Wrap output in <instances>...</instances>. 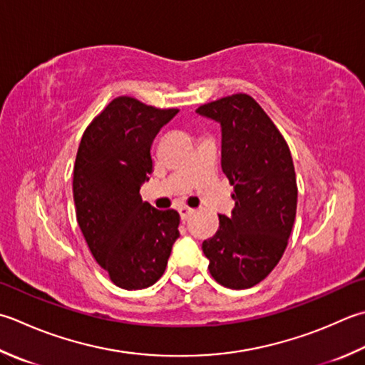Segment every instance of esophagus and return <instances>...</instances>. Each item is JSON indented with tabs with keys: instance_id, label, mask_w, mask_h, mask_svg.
I'll return each mask as SVG.
<instances>
[{
	"instance_id": "1",
	"label": "esophagus",
	"mask_w": 365,
	"mask_h": 365,
	"mask_svg": "<svg viewBox=\"0 0 365 365\" xmlns=\"http://www.w3.org/2000/svg\"><path fill=\"white\" fill-rule=\"evenodd\" d=\"M178 213H180V218L183 221H187L192 213H195V209H190V207H180V209H178Z\"/></svg>"
}]
</instances>
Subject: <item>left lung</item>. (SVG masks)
Instances as JSON below:
<instances>
[{
  "mask_svg": "<svg viewBox=\"0 0 365 365\" xmlns=\"http://www.w3.org/2000/svg\"><path fill=\"white\" fill-rule=\"evenodd\" d=\"M221 128V169L234 185L231 215H220L215 235L202 242L215 280L247 289L282 259L294 225L297 185L283 135L248 95H232L196 109Z\"/></svg>",
  "mask_w": 365,
  "mask_h": 365,
  "instance_id": "obj_1",
  "label": "left lung"
}]
</instances>
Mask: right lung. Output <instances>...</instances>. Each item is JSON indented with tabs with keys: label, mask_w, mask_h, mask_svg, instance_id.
Segmentation results:
<instances>
[{
	"label": "right lung",
	"mask_w": 365,
	"mask_h": 365,
	"mask_svg": "<svg viewBox=\"0 0 365 365\" xmlns=\"http://www.w3.org/2000/svg\"><path fill=\"white\" fill-rule=\"evenodd\" d=\"M178 113L120 96L85 130L74 166L77 223L93 258L123 289L160 280L180 215L142 201L140 187L153 173L152 144Z\"/></svg>",
	"instance_id": "1"
}]
</instances>
